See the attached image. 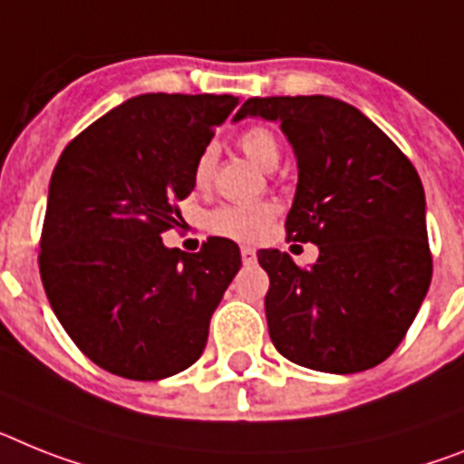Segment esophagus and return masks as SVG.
I'll return each instance as SVG.
<instances>
[{"instance_id": "obj_1", "label": "esophagus", "mask_w": 464, "mask_h": 464, "mask_svg": "<svg viewBox=\"0 0 464 464\" xmlns=\"http://www.w3.org/2000/svg\"><path fill=\"white\" fill-rule=\"evenodd\" d=\"M240 256H243V264H255L256 262V252L255 247H240Z\"/></svg>"}]
</instances>
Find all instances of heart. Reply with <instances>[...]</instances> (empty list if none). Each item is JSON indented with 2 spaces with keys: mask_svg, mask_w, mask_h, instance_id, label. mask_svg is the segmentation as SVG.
Returning <instances> with one entry per match:
<instances>
[{
  "mask_svg": "<svg viewBox=\"0 0 464 464\" xmlns=\"http://www.w3.org/2000/svg\"><path fill=\"white\" fill-rule=\"evenodd\" d=\"M243 153L264 169H276L280 160V146L276 141L274 131L266 127H250L240 136ZM214 148H205L193 167V184L196 188H208L214 172ZM276 217V205L271 202H256V205H221L209 214V231L217 236L233 240H255L259 238L271 219Z\"/></svg>",
  "mask_w": 464,
  "mask_h": 464,
  "instance_id": "heart-1",
  "label": "heart"
}]
</instances>
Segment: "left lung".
<instances>
[{"label":"left lung","instance_id":"left-lung-1","mask_svg":"<svg viewBox=\"0 0 464 464\" xmlns=\"http://www.w3.org/2000/svg\"><path fill=\"white\" fill-rule=\"evenodd\" d=\"M278 122L297 158L290 240L318 245L309 268L259 250L271 342L287 361L349 375L406 337L431 283L424 188L411 160L358 108L330 96L247 99L233 122Z\"/></svg>","mask_w":464,"mask_h":464}]
</instances>
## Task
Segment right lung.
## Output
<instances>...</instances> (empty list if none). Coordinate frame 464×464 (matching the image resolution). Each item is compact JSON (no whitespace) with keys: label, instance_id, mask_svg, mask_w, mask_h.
<instances>
[{"label":"right lung","instance_id":"1","mask_svg":"<svg viewBox=\"0 0 464 464\" xmlns=\"http://www.w3.org/2000/svg\"><path fill=\"white\" fill-rule=\"evenodd\" d=\"M236 96L141 93L65 146L49 184L40 274L84 356L127 380H162L205 352L209 318L240 268L238 245L167 247L198 155ZM181 219V217H179Z\"/></svg>","mask_w":464,"mask_h":464}]
</instances>
